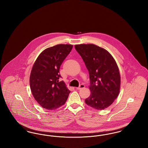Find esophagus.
<instances>
[{"instance_id": "1", "label": "esophagus", "mask_w": 148, "mask_h": 148, "mask_svg": "<svg viewBox=\"0 0 148 148\" xmlns=\"http://www.w3.org/2000/svg\"><path fill=\"white\" fill-rule=\"evenodd\" d=\"M85 86L84 84H80L79 85V87L77 88V90H80V89H83V88H85Z\"/></svg>"}]
</instances>
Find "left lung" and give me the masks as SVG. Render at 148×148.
<instances>
[{"label": "left lung", "instance_id": "1", "mask_svg": "<svg viewBox=\"0 0 148 148\" xmlns=\"http://www.w3.org/2000/svg\"><path fill=\"white\" fill-rule=\"evenodd\" d=\"M89 71L91 94L85 103L97 110L110 106L119 93L120 76L118 65L106 49L94 44L75 45Z\"/></svg>", "mask_w": 148, "mask_h": 148}]
</instances>
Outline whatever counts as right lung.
<instances>
[{
    "label": "right lung",
    "instance_id": "add662e5",
    "mask_svg": "<svg viewBox=\"0 0 148 148\" xmlns=\"http://www.w3.org/2000/svg\"><path fill=\"white\" fill-rule=\"evenodd\" d=\"M73 45L58 44L44 50L33 65L30 76V86L36 101L48 110H54L65 103L71 91L59 74L64 60Z\"/></svg>",
    "mask_w": 148,
    "mask_h": 148
}]
</instances>
